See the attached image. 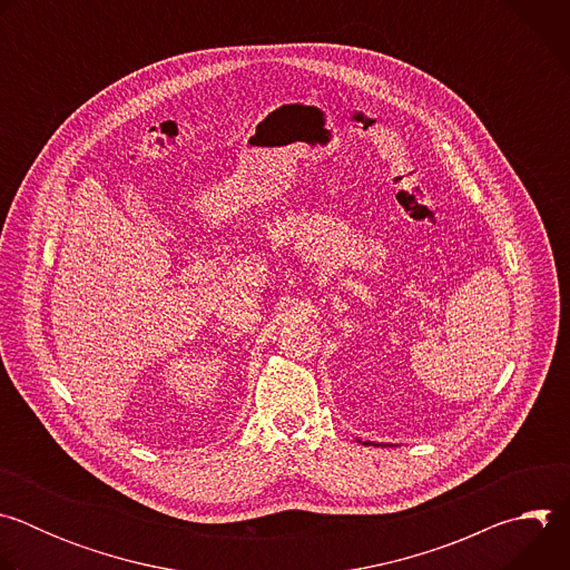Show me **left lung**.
<instances>
[{
    "label": "left lung",
    "mask_w": 570,
    "mask_h": 570,
    "mask_svg": "<svg viewBox=\"0 0 570 570\" xmlns=\"http://www.w3.org/2000/svg\"><path fill=\"white\" fill-rule=\"evenodd\" d=\"M358 442H361V440H358ZM363 444H365V446H383V444H374V442H363Z\"/></svg>",
    "instance_id": "obj_1"
}]
</instances>
